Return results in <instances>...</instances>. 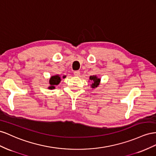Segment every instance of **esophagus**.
<instances>
[{"label": "esophagus", "instance_id": "34e87169", "mask_svg": "<svg viewBox=\"0 0 156 156\" xmlns=\"http://www.w3.org/2000/svg\"><path fill=\"white\" fill-rule=\"evenodd\" d=\"M74 76H80V72L79 70L74 71Z\"/></svg>", "mask_w": 156, "mask_h": 156}]
</instances>
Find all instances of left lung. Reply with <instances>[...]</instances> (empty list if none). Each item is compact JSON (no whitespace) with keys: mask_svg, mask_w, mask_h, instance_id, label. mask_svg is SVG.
<instances>
[{"mask_svg":"<svg viewBox=\"0 0 156 156\" xmlns=\"http://www.w3.org/2000/svg\"><path fill=\"white\" fill-rule=\"evenodd\" d=\"M91 82V87L93 89H95L98 86H99V84L101 83V79L99 78H98L96 75H93L90 76V80L89 82Z\"/></svg>","mask_w":156,"mask_h":156,"instance_id":"8db88e82","label":"left lung"}]
</instances>
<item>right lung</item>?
<instances>
[{
    "mask_svg": "<svg viewBox=\"0 0 156 156\" xmlns=\"http://www.w3.org/2000/svg\"><path fill=\"white\" fill-rule=\"evenodd\" d=\"M63 78H66V76H63ZM61 80V78L59 75L56 74L54 76H52L50 78V80H49V83H50V86L48 87V89H50V90H53V89H55V86L58 85Z\"/></svg>",
    "mask_w": 156,
    "mask_h": 156,
    "instance_id": "right-lung-1",
    "label": "right lung"
}]
</instances>
